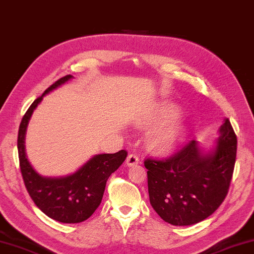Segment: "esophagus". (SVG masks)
<instances>
[{
  "label": "esophagus",
  "instance_id": "1",
  "mask_svg": "<svg viewBox=\"0 0 254 254\" xmlns=\"http://www.w3.org/2000/svg\"><path fill=\"white\" fill-rule=\"evenodd\" d=\"M126 163L127 167H133V165H136L137 163H139V158H137L135 154H130L127 158Z\"/></svg>",
  "mask_w": 254,
  "mask_h": 254
}]
</instances>
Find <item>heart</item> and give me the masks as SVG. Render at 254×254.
<instances>
[{"label": "heart", "mask_w": 254, "mask_h": 254, "mask_svg": "<svg viewBox=\"0 0 254 254\" xmlns=\"http://www.w3.org/2000/svg\"><path fill=\"white\" fill-rule=\"evenodd\" d=\"M177 112L170 111L160 117L155 118L153 122L155 124H168L173 118H175ZM183 139L182 128L178 127H162L153 132L150 137V144L155 150L161 152H170L174 150Z\"/></svg>", "instance_id": "obj_1"}]
</instances>
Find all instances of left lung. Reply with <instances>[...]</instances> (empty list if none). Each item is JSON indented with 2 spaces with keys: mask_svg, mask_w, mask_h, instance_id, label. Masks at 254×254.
I'll return each mask as SVG.
<instances>
[{
  "mask_svg": "<svg viewBox=\"0 0 254 254\" xmlns=\"http://www.w3.org/2000/svg\"><path fill=\"white\" fill-rule=\"evenodd\" d=\"M237 135L229 119L216 145L203 153L190 141L167 159L144 161L150 203L165 222L191 225L210 216L228 194L237 158Z\"/></svg>",
  "mask_w": 254,
  "mask_h": 254,
  "instance_id": "8db88e82",
  "label": "left lung"
}]
</instances>
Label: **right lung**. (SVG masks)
<instances>
[{"label": "right lung", "mask_w": 254, "mask_h": 254, "mask_svg": "<svg viewBox=\"0 0 254 254\" xmlns=\"http://www.w3.org/2000/svg\"><path fill=\"white\" fill-rule=\"evenodd\" d=\"M72 77H61L31 104L22 119L17 135L21 173L31 199L49 218L62 223H80L94 213L102 201L109 177L117 171L127 155L126 150L113 154H96L76 172L63 178L42 177L32 167L26 158L24 145L26 127L32 113L45 94Z\"/></svg>", "instance_id": "add662e5"}]
</instances>
